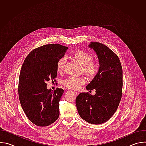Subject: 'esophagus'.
<instances>
[{
	"mask_svg": "<svg viewBox=\"0 0 146 146\" xmlns=\"http://www.w3.org/2000/svg\"><path fill=\"white\" fill-rule=\"evenodd\" d=\"M74 94H75V95H77V96L79 94V93H78V92H76V91H74Z\"/></svg>",
	"mask_w": 146,
	"mask_h": 146,
	"instance_id": "1",
	"label": "esophagus"
}]
</instances>
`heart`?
<instances>
[{
	"label": "heart",
	"instance_id": "obj_1",
	"mask_svg": "<svg viewBox=\"0 0 146 146\" xmlns=\"http://www.w3.org/2000/svg\"><path fill=\"white\" fill-rule=\"evenodd\" d=\"M72 58L82 66L81 71L89 78L93 79L97 76L100 69V65L98 61L93 60V56L84 51H78L73 54ZM66 58L62 57L58 60L56 66L58 73L62 74L65 71ZM86 84L84 77H69L62 82L65 87L73 90H78Z\"/></svg>",
	"mask_w": 146,
	"mask_h": 146
}]
</instances>
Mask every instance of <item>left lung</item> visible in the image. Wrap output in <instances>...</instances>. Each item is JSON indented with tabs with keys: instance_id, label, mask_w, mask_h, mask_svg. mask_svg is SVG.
I'll return each mask as SVG.
<instances>
[{
	"instance_id": "8db88e82",
	"label": "left lung",
	"mask_w": 146,
	"mask_h": 146,
	"mask_svg": "<svg viewBox=\"0 0 146 146\" xmlns=\"http://www.w3.org/2000/svg\"><path fill=\"white\" fill-rule=\"evenodd\" d=\"M89 47L96 52L100 69L86 89H95L96 94L80 93L76 105L83 119L98 125L108 121L117 110L122 94V69L118 56L106 46L92 42Z\"/></svg>"
}]
</instances>
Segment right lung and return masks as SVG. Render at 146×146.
I'll use <instances>...</instances> for the list:
<instances>
[{"label": "right lung", "instance_id": "1", "mask_svg": "<svg viewBox=\"0 0 146 146\" xmlns=\"http://www.w3.org/2000/svg\"><path fill=\"white\" fill-rule=\"evenodd\" d=\"M68 47L49 44L32 50L25 58L21 69L18 95L21 105L28 119L38 127H47L59 116V102L64 90H47L46 82H55L56 66Z\"/></svg>", "mask_w": 146, "mask_h": 146}]
</instances>
